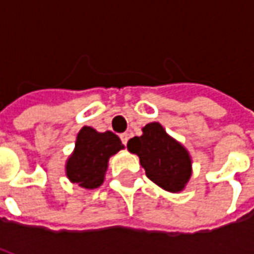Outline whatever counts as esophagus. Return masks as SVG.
I'll return each mask as SVG.
<instances>
[{
    "instance_id": "1",
    "label": "esophagus",
    "mask_w": 254,
    "mask_h": 254,
    "mask_svg": "<svg viewBox=\"0 0 254 254\" xmlns=\"http://www.w3.org/2000/svg\"><path fill=\"white\" fill-rule=\"evenodd\" d=\"M120 138H121L122 144L127 145V140H129V134H127V133H121V134H120Z\"/></svg>"
}]
</instances>
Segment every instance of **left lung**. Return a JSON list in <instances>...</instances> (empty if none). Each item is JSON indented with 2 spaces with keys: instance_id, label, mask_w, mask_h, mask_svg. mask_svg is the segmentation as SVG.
<instances>
[{
  "instance_id": "8db88e82",
  "label": "left lung",
  "mask_w": 254,
  "mask_h": 254,
  "mask_svg": "<svg viewBox=\"0 0 254 254\" xmlns=\"http://www.w3.org/2000/svg\"><path fill=\"white\" fill-rule=\"evenodd\" d=\"M127 149L138 155L147 177L165 190H182L190 178L191 162L188 151L158 122L145 125L140 137L130 138Z\"/></svg>"
}]
</instances>
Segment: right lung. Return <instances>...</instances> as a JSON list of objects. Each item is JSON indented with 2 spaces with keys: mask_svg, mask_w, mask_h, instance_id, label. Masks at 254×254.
Returning a JSON list of instances; mask_svg holds the SVG:
<instances>
[{
  "mask_svg": "<svg viewBox=\"0 0 254 254\" xmlns=\"http://www.w3.org/2000/svg\"><path fill=\"white\" fill-rule=\"evenodd\" d=\"M121 148V140L113 132L99 133L84 127L78 132L74 152L66 163L67 178L85 189L100 187L109 158Z\"/></svg>",
  "mask_w": 254,
  "mask_h": 254,
  "instance_id": "obj_1",
  "label": "right lung"
}]
</instances>
